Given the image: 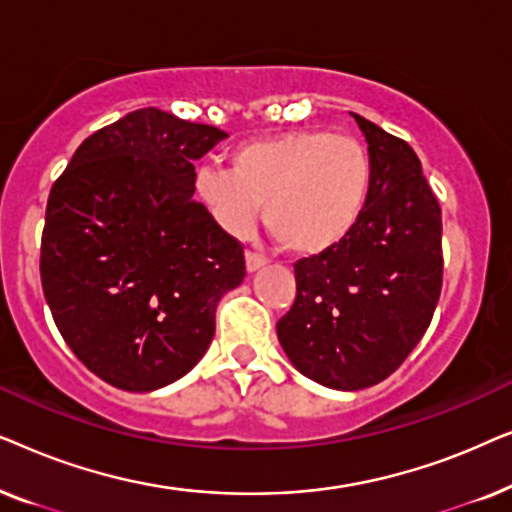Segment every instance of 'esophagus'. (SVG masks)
Segmentation results:
<instances>
[{
  "instance_id": "1",
  "label": "esophagus",
  "mask_w": 512,
  "mask_h": 512,
  "mask_svg": "<svg viewBox=\"0 0 512 512\" xmlns=\"http://www.w3.org/2000/svg\"><path fill=\"white\" fill-rule=\"evenodd\" d=\"M244 263H247V272H258L261 268H265V265H268V261H265L263 256L251 254V251H247V256H244Z\"/></svg>"
}]
</instances>
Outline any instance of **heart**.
Wrapping results in <instances>:
<instances>
[{
  "label": "heart",
  "instance_id": "heart-1",
  "mask_svg": "<svg viewBox=\"0 0 512 512\" xmlns=\"http://www.w3.org/2000/svg\"><path fill=\"white\" fill-rule=\"evenodd\" d=\"M370 179L373 163L356 137L289 130L237 146L230 172L202 167L195 188L230 235H247L263 205V223L279 247L317 256L352 233Z\"/></svg>",
  "mask_w": 512,
  "mask_h": 512
}]
</instances>
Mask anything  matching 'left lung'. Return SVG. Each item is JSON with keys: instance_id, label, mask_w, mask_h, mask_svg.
Instances as JSON below:
<instances>
[{"instance_id": "1", "label": "left lung", "mask_w": 512, "mask_h": 512, "mask_svg": "<svg viewBox=\"0 0 512 512\" xmlns=\"http://www.w3.org/2000/svg\"><path fill=\"white\" fill-rule=\"evenodd\" d=\"M373 179L345 240L293 265L296 300L277 321L293 368L338 391L382 382L431 324L443 286V219L408 142L352 114Z\"/></svg>"}]
</instances>
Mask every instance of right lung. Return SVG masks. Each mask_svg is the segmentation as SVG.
Listing matches in <instances>:
<instances>
[{"label":"right lung","mask_w":512,"mask_h":512,"mask_svg":"<svg viewBox=\"0 0 512 512\" xmlns=\"http://www.w3.org/2000/svg\"><path fill=\"white\" fill-rule=\"evenodd\" d=\"M228 135L137 109L97 130L48 195L41 286L90 373L123 391L184 377L209 349L244 251L193 200L195 160Z\"/></svg>","instance_id":"obj_1"}]
</instances>
